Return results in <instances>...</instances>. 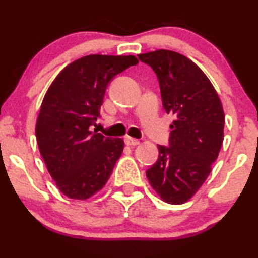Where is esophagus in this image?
Returning a JSON list of instances; mask_svg holds the SVG:
<instances>
[{"label":"esophagus","instance_id":"obj_1","mask_svg":"<svg viewBox=\"0 0 258 258\" xmlns=\"http://www.w3.org/2000/svg\"><path fill=\"white\" fill-rule=\"evenodd\" d=\"M125 143L130 147H135V146H138L139 141L138 139L132 138V137H125Z\"/></svg>","mask_w":258,"mask_h":258}]
</instances>
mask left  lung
Wrapping results in <instances>:
<instances>
[{"label":"left lung","instance_id":"1","mask_svg":"<svg viewBox=\"0 0 258 258\" xmlns=\"http://www.w3.org/2000/svg\"><path fill=\"white\" fill-rule=\"evenodd\" d=\"M138 58L156 74L162 106L174 116L168 147L158 146L159 158L147 178L162 200L179 205L211 172L223 143V108L210 80L190 59L167 49Z\"/></svg>","mask_w":258,"mask_h":258}]
</instances>
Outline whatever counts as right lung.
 <instances>
[{
    "instance_id": "1",
    "label": "right lung",
    "mask_w": 258,
    "mask_h": 258,
    "mask_svg": "<svg viewBox=\"0 0 258 258\" xmlns=\"http://www.w3.org/2000/svg\"><path fill=\"white\" fill-rule=\"evenodd\" d=\"M137 64L133 55H87L68 65L49 86L36 138L47 170L68 198L88 199L108 182L123 141L105 137L93 126L111 80Z\"/></svg>"
}]
</instances>
